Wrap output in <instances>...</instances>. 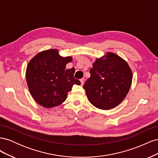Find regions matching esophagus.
Here are the masks:
<instances>
[{
  "instance_id": "obj_1",
  "label": "esophagus",
  "mask_w": 158,
  "mask_h": 158,
  "mask_svg": "<svg viewBox=\"0 0 158 158\" xmlns=\"http://www.w3.org/2000/svg\"><path fill=\"white\" fill-rule=\"evenodd\" d=\"M80 82H81V85H83L84 83V78H82L80 79Z\"/></svg>"
}]
</instances>
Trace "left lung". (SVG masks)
Returning <instances> with one entry per match:
<instances>
[{
  "label": "left lung",
  "instance_id": "8db88e82",
  "mask_svg": "<svg viewBox=\"0 0 158 158\" xmlns=\"http://www.w3.org/2000/svg\"><path fill=\"white\" fill-rule=\"evenodd\" d=\"M84 85L89 102L100 109L117 107L131 88L132 73L127 62L111 52L95 59Z\"/></svg>",
  "mask_w": 158,
  "mask_h": 158
}]
</instances>
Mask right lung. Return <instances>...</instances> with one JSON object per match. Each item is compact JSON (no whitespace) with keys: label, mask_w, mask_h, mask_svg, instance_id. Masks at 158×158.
Wrapping results in <instances>:
<instances>
[{"label":"right lung","mask_w":158,"mask_h":158,"mask_svg":"<svg viewBox=\"0 0 158 158\" xmlns=\"http://www.w3.org/2000/svg\"><path fill=\"white\" fill-rule=\"evenodd\" d=\"M72 56L63 57L58 49H48L37 54L27 64L26 77L30 94L41 106L51 108L63 103L73 85H80L74 78L75 69L66 70Z\"/></svg>","instance_id":"obj_1"}]
</instances>
